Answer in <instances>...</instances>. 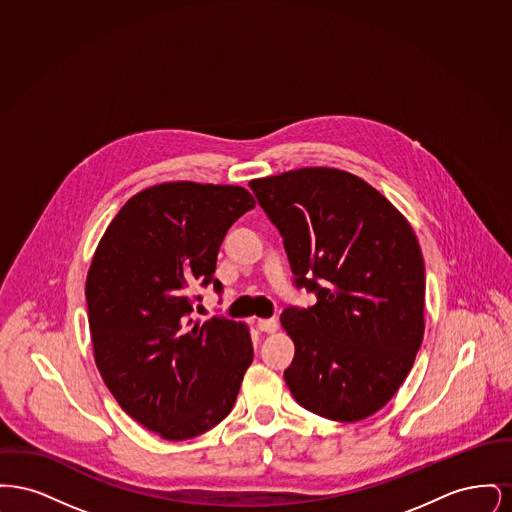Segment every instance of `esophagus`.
<instances>
[{
    "label": "esophagus",
    "mask_w": 512,
    "mask_h": 512,
    "mask_svg": "<svg viewBox=\"0 0 512 512\" xmlns=\"http://www.w3.org/2000/svg\"><path fill=\"white\" fill-rule=\"evenodd\" d=\"M257 328H259L261 332L272 334V332L278 330V320H274V318H259V320H257Z\"/></svg>",
    "instance_id": "esophagus-1"
}]
</instances>
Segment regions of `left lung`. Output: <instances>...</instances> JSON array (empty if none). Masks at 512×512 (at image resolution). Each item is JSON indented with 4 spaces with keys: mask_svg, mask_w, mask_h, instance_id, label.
<instances>
[{
    "mask_svg": "<svg viewBox=\"0 0 512 512\" xmlns=\"http://www.w3.org/2000/svg\"><path fill=\"white\" fill-rule=\"evenodd\" d=\"M249 188L284 238L295 288L317 295L288 307L295 343L284 380L307 411L357 422L407 378L424 336V259L411 224L351 172L309 167Z\"/></svg>",
    "mask_w": 512,
    "mask_h": 512,
    "instance_id": "8db88e82",
    "label": "left lung"
}]
</instances>
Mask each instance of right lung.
Here are the masks:
<instances>
[{
  "label": "right lung",
  "mask_w": 512,
  "mask_h": 512,
  "mask_svg": "<svg viewBox=\"0 0 512 512\" xmlns=\"http://www.w3.org/2000/svg\"><path fill=\"white\" fill-rule=\"evenodd\" d=\"M255 207L240 186L167 182L130 197L86 278L94 357L122 411L171 441L195 438L232 411L253 361L242 322L194 318L228 228Z\"/></svg>",
  "instance_id": "right-lung-1"
}]
</instances>
